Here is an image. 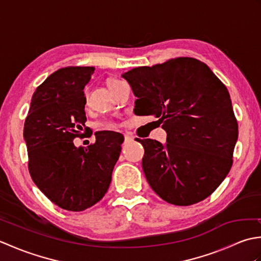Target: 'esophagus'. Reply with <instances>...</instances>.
<instances>
[{
    "instance_id": "obj_1",
    "label": "esophagus",
    "mask_w": 261,
    "mask_h": 261,
    "mask_svg": "<svg viewBox=\"0 0 261 261\" xmlns=\"http://www.w3.org/2000/svg\"><path fill=\"white\" fill-rule=\"evenodd\" d=\"M134 141V137L131 135H124V143H130Z\"/></svg>"
}]
</instances>
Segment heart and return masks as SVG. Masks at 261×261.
<instances>
[{"instance_id":"1","label":"heart","mask_w":261,"mask_h":261,"mask_svg":"<svg viewBox=\"0 0 261 261\" xmlns=\"http://www.w3.org/2000/svg\"><path fill=\"white\" fill-rule=\"evenodd\" d=\"M114 82H118V81H111L110 84ZM98 127L101 130H112V129H115V123H113L112 121H103L98 124Z\"/></svg>"}]
</instances>
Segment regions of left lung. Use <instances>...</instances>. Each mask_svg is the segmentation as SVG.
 <instances>
[{
	"label": "left lung",
	"mask_w": 261,
	"mask_h": 261,
	"mask_svg": "<svg viewBox=\"0 0 261 261\" xmlns=\"http://www.w3.org/2000/svg\"><path fill=\"white\" fill-rule=\"evenodd\" d=\"M137 96L135 113L153 115L165 145L138 139L142 169L164 201L187 206L210 196L229 174L238 122L225 85L206 64L179 57L122 74Z\"/></svg>",
	"instance_id": "1"
}]
</instances>
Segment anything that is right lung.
Returning <instances> with one entry per match:
<instances>
[{"instance_id": "add662e5", "label": "right lung", "mask_w": 261, "mask_h": 261, "mask_svg": "<svg viewBox=\"0 0 261 261\" xmlns=\"http://www.w3.org/2000/svg\"><path fill=\"white\" fill-rule=\"evenodd\" d=\"M94 69L69 66L48 76L33 93L24 122L32 180L53 203L73 212L103 198L124 140L118 132L97 131L92 145H74L85 126L84 87Z\"/></svg>"}]
</instances>
